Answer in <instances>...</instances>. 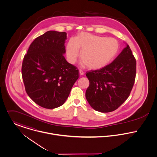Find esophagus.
<instances>
[{"instance_id":"esophagus-1","label":"esophagus","mask_w":157,"mask_h":157,"mask_svg":"<svg viewBox=\"0 0 157 157\" xmlns=\"http://www.w3.org/2000/svg\"><path fill=\"white\" fill-rule=\"evenodd\" d=\"M79 73H80V75H83L85 74V72H84L83 71L81 70V69L79 71Z\"/></svg>"}]
</instances>
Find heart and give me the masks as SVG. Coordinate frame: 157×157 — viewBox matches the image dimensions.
<instances>
[{
	"label": "heart",
	"instance_id": "obj_1",
	"mask_svg": "<svg viewBox=\"0 0 157 157\" xmlns=\"http://www.w3.org/2000/svg\"><path fill=\"white\" fill-rule=\"evenodd\" d=\"M83 63L92 69H100L110 63L119 50L118 41L113 38L82 33L71 39L66 47L67 60L74 63L79 56Z\"/></svg>",
	"mask_w": 157,
	"mask_h": 157
}]
</instances>
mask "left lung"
<instances>
[{"label":"left lung","mask_w":157,"mask_h":157,"mask_svg":"<svg viewBox=\"0 0 157 157\" xmlns=\"http://www.w3.org/2000/svg\"><path fill=\"white\" fill-rule=\"evenodd\" d=\"M90 86L86 98L97 111L109 112L118 108L129 97L136 76V60L128 45L105 67L86 72Z\"/></svg>","instance_id":"obj_1"}]
</instances>
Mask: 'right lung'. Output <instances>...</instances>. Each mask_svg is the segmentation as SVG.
<instances>
[{"mask_svg": "<svg viewBox=\"0 0 157 157\" xmlns=\"http://www.w3.org/2000/svg\"><path fill=\"white\" fill-rule=\"evenodd\" d=\"M65 32L49 31L36 38L25 55L22 75L25 90L46 109L62 106L79 77L77 67L66 60Z\"/></svg>", "mask_w": 157, "mask_h": 157, "instance_id": "obj_1", "label": "right lung"}]
</instances>
